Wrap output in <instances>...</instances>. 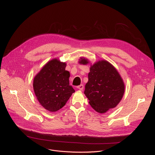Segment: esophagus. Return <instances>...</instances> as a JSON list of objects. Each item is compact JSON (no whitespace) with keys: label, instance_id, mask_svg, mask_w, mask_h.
Here are the masks:
<instances>
[{"label":"esophagus","instance_id":"esophagus-1","mask_svg":"<svg viewBox=\"0 0 155 155\" xmlns=\"http://www.w3.org/2000/svg\"><path fill=\"white\" fill-rule=\"evenodd\" d=\"M83 87H84V86H83V84H80V86H77V88H78V89L79 90H80V91H83Z\"/></svg>","mask_w":155,"mask_h":155}]
</instances>
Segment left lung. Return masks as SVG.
I'll use <instances>...</instances> for the list:
<instances>
[{
    "mask_svg": "<svg viewBox=\"0 0 155 155\" xmlns=\"http://www.w3.org/2000/svg\"><path fill=\"white\" fill-rule=\"evenodd\" d=\"M90 62L80 58L79 63L86 65ZM84 94L92 108L99 114L106 113L117 106L122 99L125 85L114 66L106 60H99L91 64Z\"/></svg>",
    "mask_w": 155,
    "mask_h": 155,
    "instance_id": "obj_1",
    "label": "left lung"
}]
</instances>
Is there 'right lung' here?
Here are the masks:
<instances>
[{
	"label": "right lung",
	"instance_id": "1",
	"mask_svg": "<svg viewBox=\"0 0 155 155\" xmlns=\"http://www.w3.org/2000/svg\"><path fill=\"white\" fill-rule=\"evenodd\" d=\"M66 65L57 58L53 59L34 78L35 96L40 105L50 112L63 107L75 92L69 85L70 72L65 71Z\"/></svg>",
	"mask_w": 155,
	"mask_h": 155
}]
</instances>
